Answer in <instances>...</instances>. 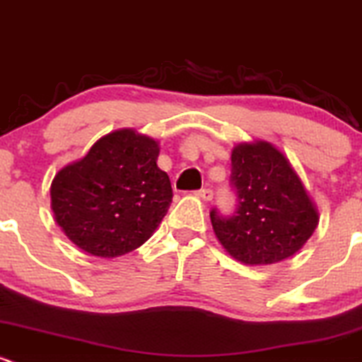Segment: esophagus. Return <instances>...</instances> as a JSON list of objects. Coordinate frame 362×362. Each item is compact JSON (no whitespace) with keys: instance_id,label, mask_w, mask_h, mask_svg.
I'll use <instances>...</instances> for the list:
<instances>
[{"instance_id":"1","label":"esophagus","mask_w":362,"mask_h":362,"mask_svg":"<svg viewBox=\"0 0 362 362\" xmlns=\"http://www.w3.org/2000/svg\"><path fill=\"white\" fill-rule=\"evenodd\" d=\"M197 197H199V199H202L204 202H209V200L213 199V189L211 188L199 189V192H197Z\"/></svg>"}]
</instances>
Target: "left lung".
I'll return each instance as SVG.
<instances>
[{"label":"left lung","instance_id":"obj_1","mask_svg":"<svg viewBox=\"0 0 362 362\" xmlns=\"http://www.w3.org/2000/svg\"><path fill=\"white\" fill-rule=\"evenodd\" d=\"M230 162L238 209L230 218L211 211L221 248L245 266H269L296 255L320 214L291 160L273 142L250 141L232 148Z\"/></svg>","mask_w":362,"mask_h":362}]
</instances>
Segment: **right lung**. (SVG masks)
I'll use <instances>...</instances> for the list:
<instances>
[{
  "label": "right lung",
  "instance_id": "right-lung-1",
  "mask_svg": "<svg viewBox=\"0 0 362 362\" xmlns=\"http://www.w3.org/2000/svg\"><path fill=\"white\" fill-rule=\"evenodd\" d=\"M160 142L135 128L100 137L51 182V209L82 252L114 259L144 245L173 202V186L156 160Z\"/></svg>",
  "mask_w": 362,
  "mask_h": 362
}]
</instances>
